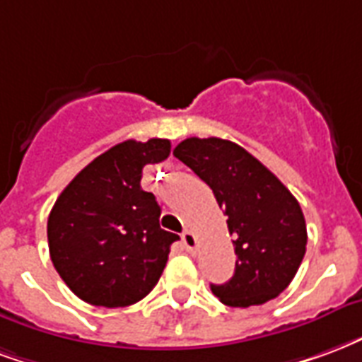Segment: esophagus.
<instances>
[{
    "instance_id": "1",
    "label": "esophagus",
    "mask_w": 362,
    "mask_h": 362,
    "mask_svg": "<svg viewBox=\"0 0 362 362\" xmlns=\"http://www.w3.org/2000/svg\"><path fill=\"white\" fill-rule=\"evenodd\" d=\"M182 242H184V245H186V249H188L189 253H194V249L197 247V238H195V234L192 230H184V232H182Z\"/></svg>"
}]
</instances>
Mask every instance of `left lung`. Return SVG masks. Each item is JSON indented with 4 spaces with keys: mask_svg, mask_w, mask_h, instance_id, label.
<instances>
[{
    "mask_svg": "<svg viewBox=\"0 0 362 362\" xmlns=\"http://www.w3.org/2000/svg\"><path fill=\"white\" fill-rule=\"evenodd\" d=\"M228 216L234 235V276L211 290L228 307L263 305L296 276L307 247V224L297 199L261 160L234 141L188 138L174 147Z\"/></svg>",
    "mask_w": 362,
    "mask_h": 362,
    "instance_id": "obj_1",
    "label": "left lung"
}]
</instances>
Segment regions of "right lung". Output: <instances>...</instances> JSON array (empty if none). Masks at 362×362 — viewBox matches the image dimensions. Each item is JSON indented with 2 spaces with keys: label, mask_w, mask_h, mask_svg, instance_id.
Here are the masks:
<instances>
[{
  "label": "right lung",
  "mask_w": 362,
  "mask_h": 362,
  "mask_svg": "<svg viewBox=\"0 0 362 362\" xmlns=\"http://www.w3.org/2000/svg\"><path fill=\"white\" fill-rule=\"evenodd\" d=\"M170 155V141L127 140L80 170L53 205L47 242L53 267L74 296L98 307H127L153 290L170 245L160 207L141 173Z\"/></svg>",
  "instance_id": "right-lung-1"
}]
</instances>
